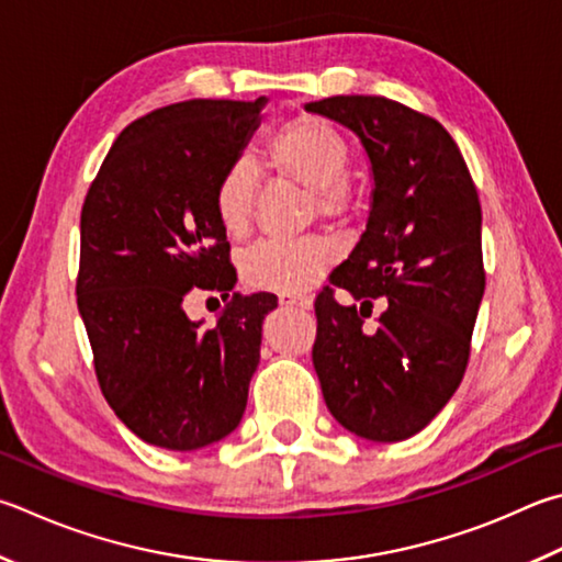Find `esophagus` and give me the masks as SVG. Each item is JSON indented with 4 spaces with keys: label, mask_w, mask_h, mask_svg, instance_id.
<instances>
[{
    "label": "esophagus",
    "mask_w": 562,
    "mask_h": 562,
    "mask_svg": "<svg viewBox=\"0 0 562 562\" xmlns=\"http://www.w3.org/2000/svg\"><path fill=\"white\" fill-rule=\"evenodd\" d=\"M280 304L282 307H294V310H312V297H307V294L280 292Z\"/></svg>",
    "instance_id": "34e87169"
}]
</instances>
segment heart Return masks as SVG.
Here are the masks:
<instances>
[{"mask_svg": "<svg viewBox=\"0 0 562 562\" xmlns=\"http://www.w3.org/2000/svg\"><path fill=\"white\" fill-rule=\"evenodd\" d=\"M265 165L274 175L310 191L319 216H339L349 206L351 151L329 122L302 115L272 135L265 147ZM258 181L250 165L233 161L213 191V211L231 238L246 236ZM336 258V246L326 238L262 240L243 252L240 272L250 288L270 292H302L319 280Z\"/></svg>", "mask_w": 562, "mask_h": 562, "instance_id": "heart-1", "label": "heart"}]
</instances>
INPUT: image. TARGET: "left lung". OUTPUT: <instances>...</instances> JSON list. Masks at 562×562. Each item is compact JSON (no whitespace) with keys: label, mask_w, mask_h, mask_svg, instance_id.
<instances>
[{"label":"left lung","mask_w":562,"mask_h":562,"mask_svg":"<svg viewBox=\"0 0 562 562\" xmlns=\"http://www.w3.org/2000/svg\"><path fill=\"white\" fill-rule=\"evenodd\" d=\"M359 137L371 165L366 231L314 302L312 349L326 407L371 442L420 432L462 383L484 297L482 206L440 122L379 95L304 105ZM385 299L380 324H362Z\"/></svg>","instance_id":"1"}]
</instances>
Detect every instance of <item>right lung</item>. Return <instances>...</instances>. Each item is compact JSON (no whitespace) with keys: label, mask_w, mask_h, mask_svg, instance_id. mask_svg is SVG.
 <instances>
[{"label":"right lung","mask_w":562,"mask_h":562,"mask_svg":"<svg viewBox=\"0 0 562 562\" xmlns=\"http://www.w3.org/2000/svg\"><path fill=\"white\" fill-rule=\"evenodd\" d=\"M268 98L187 100L120 132L80 213L78 312L100 391L139 440L191 452L240 425L272 294L234 292L209 330L188 319L191 290L236 288L213 211Z\"/></svg>","instance_id":"obj_1"}]
</instances>
